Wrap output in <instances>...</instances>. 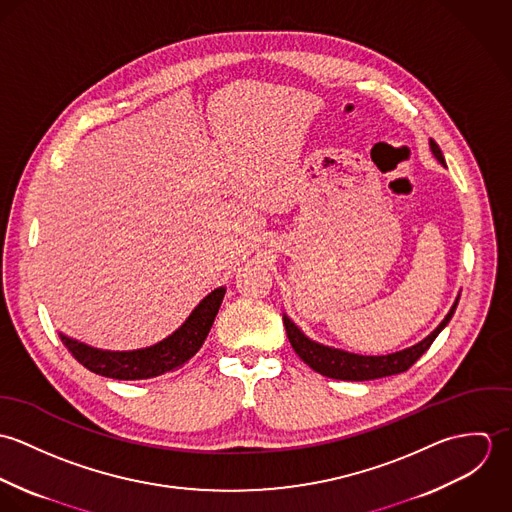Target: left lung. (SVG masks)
I'll return each instance as SVG.
<instances>
[{"instance_id":"1","label":"left lung","mask_w":512,"mask_h":512,"mask_svg":"<svg viewBox=\"0 0 512 512\" xmlns=\"http://www.w3.org/2000/svg\"><path fill=\"white\" fill-rule=\"evenodd\" d=\"M430 149L439 163L445 165L443 153L434 140H430ZM457 303H459V295L455 297V301H453L451 309L447 311V315L443 317V321L426 339H422L420 343H416L408 349H402V351H396L390 355H376V357L374 355H357V353H349L343 349L321 345V343L309 339L286 313H284V325H286V333L292 343L293 351L305 365L311 366L315 372L335 378V380H374V378L400 374L414 365L430 349V345L441 333V329L449 323V319L455 313Z\"/></svg>"}]
</instances>
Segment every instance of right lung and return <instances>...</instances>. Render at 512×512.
Returning a JSON list of instances; mask_svg holds the SVG:
<instances>
[{
  "instance_id": "add662e5",
  "label": "right lung",
  "mask_w": 512,
  "mask_h": 512,
  "mask_svg": "<svg viewBox=\"0 0 512 512\" xmlns=\"http://www.w3.org/2000/svg\"><path fill=\"white\" fill-rule=\"evenodd\" d=\"M224 293V286L213 290L205 299L199 301V305L191 311V315L179 329L146 349L104 351L80 343L63 333H59V337L74 359L90 372L116 380L153 378L185 365L191 357L197 355L215 323Z\"/></svg>"
}]
</instances>
